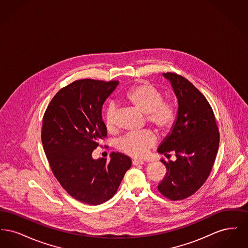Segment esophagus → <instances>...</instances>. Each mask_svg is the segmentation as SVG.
<instances>
[{
    "instance_id": "esophagus-1",
    "label": "esophagus",
    "mask_w": 248,
    "mask_h": 248,
    "mask_svg": "<svg viewBox=\"0 0 248 248\" xmlns=\"http://www.w3.org/2000/svg\"><path fill=\"white\" fill-rule=\"evenodd\" d=\"M132 165L137 166V165H144L143 161H140V160H133L132 161Z\"/></svg>"
}]
</instances>
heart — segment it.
I'll return each instance as SVG.
<instances>
[{"mask_svg": "<svg viewBox=\"0 0 248 248\" xmlns=\"http://www.w3.org/2000/svg\"><path fill=\"white\" fill-rule=\"evenodd\" d=\"M126 100L146 115L148 123L161 133H167L175 124L177 110L173 104L163 102L161 91L151 83H139L125 94ZM107 129L113 130L117 124V107L110 103L104 113ZM157 143V137L151 131L129 134L117 143V149L134 158L145 157L149 150Z\"/></svg>", "mask_w": 248, "mask_h": 248, "instance_id": "b5f03b06", "label": "heart"}]
</instances>
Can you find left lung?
Returning a JSON list of instances; mask_svg holds the SVG:
<instances>
[{
  "label": "left lung",
  "mask_w": 248,
  "mask_h": 248,
  "mask_svg": "<svg viewBox=\"0 0 248 248\" xmlns=\"http://www.w3.org/2000/svg\"><path fill=\"white\" fill-rule=\"evenodd\" d=\"M177 100L174 126L159 145L157 152L177 160L162 163L166 176L159 191L170 200L185 199L200 189L209 176L219 145V133L212 108L200 91L182 76L163 73Z\"/></svg>",
  "instance_id": "obj_1"
}]
</instances>
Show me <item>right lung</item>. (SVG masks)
I'll list each match as a JSON object with an SVG mask.
<instances>
[{
    "label": "right lung",
    "mask_w": 248,
    "mask_h": 248,
    "mask_svg": "<svg viewBox=\"0 0 248 248\" xmlns=\"http://www.w3.org/2000/svg\"><path fill=\"white\" fill-rule=\"evenodd\" d=\"M118 81L83 79L59 90L43 120L42 142L51 169L71 196L90 205L109 200L117 191L131 160L112 153L94 159L92 153L106 138L101 109Z\"/></svg>",
    "instance_id": "obj_1"
}]
</instances>
